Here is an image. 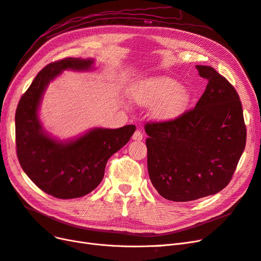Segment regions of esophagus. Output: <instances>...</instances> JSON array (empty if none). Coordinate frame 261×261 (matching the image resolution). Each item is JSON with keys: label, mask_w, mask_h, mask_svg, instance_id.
I'll list each match as a JSON object with an SVG mask.
<instances>
[{"label": "esophagus", "mask_w": 261, "mask_h": 261, "mask_svg": "<svg viewBox=\"0 0 261 261\" xmlns=\"http://www.w3.org/2000/svg\"><path fill=\"white\" fill-rule=\"evenodd\" d=\"M143 138V134L140 130H136L133 135V140L135 141H140Z\"/></svg>", "instance_id": "esophagus-1"}]
</instances>
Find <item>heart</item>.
<instances>
[{"label":"heart","instance_id":"b5f03b06","mask_svg":"<svg viewBox=\"0 0 261 261\" xmlns=\"http://www.w3.org/2000/svg\"><path fill=\"white\" fill-rule=\"evenodd\" d=\"M134 101L139 106L153 107V116L159 121H174L180 116L190 101L191 94L176 80L156 75L141 81L132 89Z\"/></svg>","mask_w":261,"mask_h":261}]
</instances>
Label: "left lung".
<instances>
[{"mask_svg": "<svg viewBox=\"0 0 261 261\" xmlns=\"http://www.w3.org/2000/svg\"><path fill=\"white\" fill-rule=\"evenodd\" d=\"M208 81L194 109L174 121L148 123V172L164 199L188 202L216 194L230 182L246 143L240 97L210 66H195Z\"/></svg>", "mask_w": 261, "mask_h": 261, "instance_id": "8db88e82", "label": "left lung"}]
</instances>
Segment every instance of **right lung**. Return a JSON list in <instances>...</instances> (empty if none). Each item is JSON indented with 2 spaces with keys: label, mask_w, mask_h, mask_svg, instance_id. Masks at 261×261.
Here are the masks:
<instances>
[{
  "label": "right lung",
  "mask_w": 261,
  "mask_h": 261,
  "mask_svg": "<svg viewBox=\"0 0 261 261\" xmlns=\"http://www.w3.org/2000/svg\"><path fill=\"white\" fill-rule=\"evenodd\" d=\"M92 58H65L51 62L35 76L18 103L16 148L19 163L31 180L57 199H75L92 192L102 180L108 160L124 147L136 130L94 127L75 138L60 140L44 129L39 110L51 81L64 71L86 72L94 69Z\"/></svg>",
  "instance_id": "add662e5"
}]
</instances>
